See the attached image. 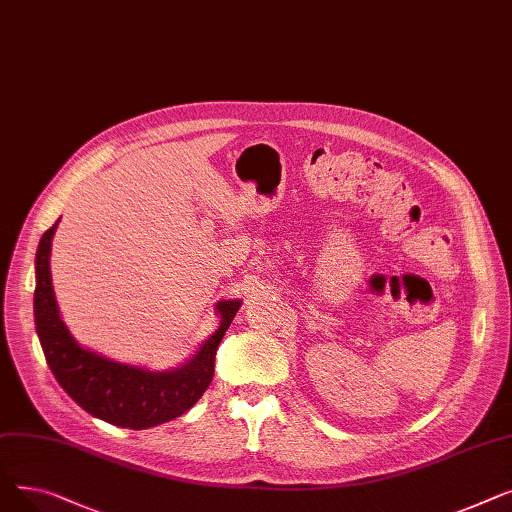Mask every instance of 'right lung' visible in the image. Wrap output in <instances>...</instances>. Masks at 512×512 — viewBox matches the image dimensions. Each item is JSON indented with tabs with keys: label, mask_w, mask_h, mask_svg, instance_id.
<instances>
[{
	"label": "right lung",
	"mask_w": 512,
	"mask_h": 512,
	"mask_svg": "<svg viewBox=\"0 0 512 512\" xmlns=\"http://www.w3.org/2000/svg\"><path fill=\"white\" fill-rule=\"evenodd\" d=\"M58 224L60 220L41 236L35 255V326L51 373L78 407L112 425L147 429L180 417L211 384L215 353L242 301L215 305L218 330L180 367L151 371L97 355L74 340L53 294L49 257Z\"/></svg>",
	"instance_id": "obj_1"
}]
</instances>
